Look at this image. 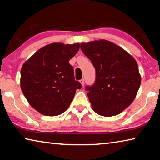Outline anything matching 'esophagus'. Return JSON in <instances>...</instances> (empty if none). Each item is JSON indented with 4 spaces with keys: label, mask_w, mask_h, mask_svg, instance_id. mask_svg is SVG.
<instances>
[{
    "label": "esophagus",
    "mask_w": 160,
    "mask_h": 160,
    "mask_svg": "<svg viewBox=\"0 0 160 160\" xmlns=\"http://www.w3.org/2000/svg\"><path fill=\"white\" fill-rule=\"evenodd\" d=\"M80 82L81 83V85H82V86L84 85V84H85V80H84V78H82V79H81L80 80Z\"/></svg>",
    "instance_id": "34e87169"
}]
</instances>
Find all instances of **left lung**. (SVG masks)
<instances>
[{
    "instance_id": "1",
    "label": "left lung",
    "mask_w": 160,
    "mask_h": 160,
    "mask_svg": "<svg viewBox=\"0 0 160 160\" xmlns=\"http://www.w3.org/2000/svg\"><path fill=\"white\" fill-rule=\"evenodd\" d=\"M80 48L96 70L94 85L85 87L92 108L103 116L122 112L133 102L141 83L136 61L104 39L81 43Z\"/></svg>"
}]
</instances>
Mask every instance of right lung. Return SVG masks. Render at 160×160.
I'll use <instances>...</instances> for the list:
<instances>
[{
    "label": "right lung",
    "mask_w": 160,
    "mask_h": 160,
    "mask_svg": "<svg viewBox=\"0 0 160 160\" xmlns=\"http://www.w3.org/2000/svg\"><path fill=\"white\" fill-rule=\"evenodd\" d=\"M80 44L52 43L38 50L21 69V90L29 104L42 114L55 116L69 107L77 89L73 68L69 63Z\"/></svg>",
    "instance_id": "1"
}]
</instances>
